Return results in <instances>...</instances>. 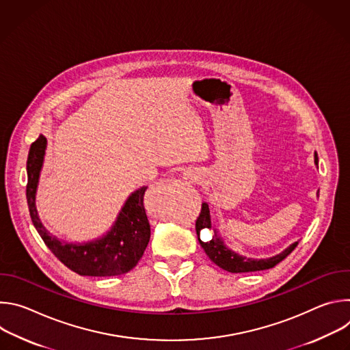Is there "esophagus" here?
<instances>
[{"label": "esophagus", "mask_w": 350, "mask_h": 350, "mask_svg": "<svg viewBox=\"0 0 350 350\" xmlns=\"http://www.w3.org/2000/svg\"><path fill=\"white\" fill-rule=\"evenodd\" d=\"M184 178H185V180H191V181H193V180H196V178H198V176H196L192 170H188V172H185V173H184Z\"/></svg>", "instance_id": "esophagus-1"}]
</instances>
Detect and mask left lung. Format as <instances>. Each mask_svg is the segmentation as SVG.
I'll list each match as a JSON object with an SVG mask.
<instances>
[{
    "mask_svg": "<svg viewBox=\"0 0 350 350\" xmlns=\"http://www.w3.org/2000/svg\"><path fill=\"white\" fill-rule=\"evenodd\" d=\"M314 165L319 167V158H317L316 152H314ZM317 195H319V192H317ZM204 228H209L214 231V237L211 241L204 243L200 239V231ZM195 231H196L199 243H201V246L204 247V251L209 256V259L215 265H217L220 269L230 271V273H249V271H260V270L271 269L275 265H278L281 260H284L299 243V241H296V242L291 243L289 246H286L282 252H280L274 256H270V258H265V259L246 258V256L232 251L231 247H228L226 245L221 234L212 224L211 211H209V205L206 202H202L201 213H199V216L195 220Z\"/></svg>",
    "mask_w": 350,
    "mask_h": 350,
    "instance_id": "obj_1",
    "label": "left lung"
}]
</instances>
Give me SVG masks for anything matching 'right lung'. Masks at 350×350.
<instances>
[{"mask_svg": "<svg viewBox=\"0 0 350 350\" xmlns=\"http://www.w3.org/2000/svg\"><path fill=\"white\" fill-rule=\"evenodd\" d=\"M46 149L41 134L30 146L27 157L26 196L31 221L45 245L68 269L90 277H112L129 273L142 258L151 238V227L144 209L146 187L129 195L112 227L99 238L87 242H66L49 234L38 217L36 195Z\"/></svg>", "mask_w": 350, "mask_h": 350, "instance_id": "1", "label": "right lung"}]
</instances>
